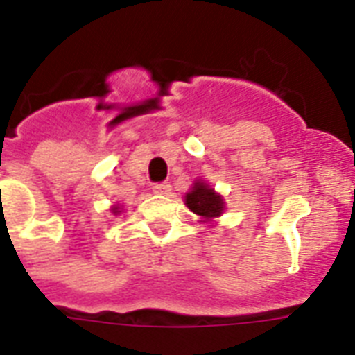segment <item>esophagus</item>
<instances>
[{"label":"esophagus","mask_w":355,"mask_h":355,"mask_svg":"<svg viewBox=\"0 0 355 355\" xmlns=\"http://www.w3.org/2000/svg\"><path fill=\"white\" fill-rule=\"evenodd\" d=\"M169 191H171V186L168 182L153 184V193H157V195H168Z\"/></svg>","instance_id":"esophagus-1"}]
</instances>
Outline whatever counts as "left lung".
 <instances>
[{
    "instance_id": "8db88e82",
    "label": "left lung",
    "mask_w": 355,
    "mask_h": 355,
    "mask_svg": "<svg viewBox=\"0 0 355 355\" xmlns=\"http://www.w3.org/2000/svg\"><path fill=\"white\" fill-rule=\"evenodd\" d=\"M184 200H186V205L193 213L202 216L204 220L218 218L220 214L223 213V207H225L222 195H218L213 187L207 186L202 180H196L193 184L191 191L186 193Z\"/></svg>"
}]
</instances>
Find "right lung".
<instances>
[{"label":"right lung","instance_id":"1","mask_svg":"<svg viewBox=\"0 0 355 355\" xmlns=\"http://www.w3.org/2000/svg\"><path fill=\"white\" fill-rule=\"evenodd\" d=\"M112 211H113V214H119L121 213V207H119V205H113Z\"/></svg>","mask_w":355,"mask_h":355}]
</instances>
